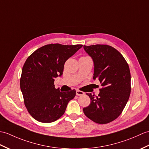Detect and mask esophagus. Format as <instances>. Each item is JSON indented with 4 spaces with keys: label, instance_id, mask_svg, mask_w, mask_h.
<instances>
[{
    "label": "esophagus",
    "instance_id": "34e87169",
    "mask_svg": "<svg viewBox=\"0 0 149 149\" xmlns=\"http://www.w3.org/2000/svg\"><path fill=\"white\" fill-rule=\"evenodd\" d=\"M76 95H77V96L84 95V93L83 92V91H82L78 90V89H77V90H76Z\"/></svg>",
    "mask_w": 149,
    "mask_h": 149
}]
</instances>
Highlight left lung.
<instances>
[{"instance_id": "1", "label": "left lung", "mask_w": 149, "mask_h": 149, "mask_svg": "<svg viewBox=\"0 0 149 149\" xmlns=\"http://www.w3.org/2000/svg\"><path fill=\"white\" fill-rule=\"evenodd\" d=\"M94 61L93 79L102 84L98 96L86 93L91 99L83 109L86 117L96 123L107 124L116 119L125 107L131 93L129 65L115 48L105 44L84 46Z\"/></svg>"}]
</instances>
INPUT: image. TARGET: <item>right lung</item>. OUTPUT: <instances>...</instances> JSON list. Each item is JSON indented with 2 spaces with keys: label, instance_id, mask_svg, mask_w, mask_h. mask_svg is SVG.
<instances>
[{
  "label": "right lung",
  "instance_id": "add662e5",
  "mask_svg": "<svg viewBox=\"0 0 149 149\" xmlns=\"http://www.w3.org/2000/svg\"><path fill=\"white\" fill-rule=\"evenodd\" d=\"M82 44H47L28 57L22 68L20 88L26 108L41 123H52L63 115L75 89L60 91L54 87V78L63 74L64 64Z\"/></svg>",
  "mask_w": 149,
  "mask_h": 149
}]
</instances>
